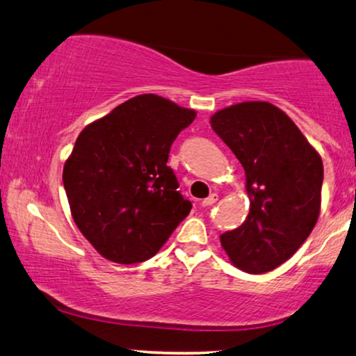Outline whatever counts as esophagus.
Masks as SVG:
<instances>
[{"label": "esophagus", "mask_w": 356, "mask_h": 356, "mask_svg": "<svg viewBox=\"0 0 356 356\" xmlns=\"http://www.w3.org/2000/svg\"><path fill=\"white\" fill-rule=\"evenodd\" d=\"M218 200H219V195H218V193H211L208 198L202 200V203H200V204H202L203 208H208V207H211V204L216 203Z\"/></svg>", "instance_id": "obj_1"}]
</instances>
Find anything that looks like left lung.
Segmentation results:
<instances>
[{"label":"left lung","mask_w":356,"mask_h":356,"mask_svg":"<svg viewBox=\"0 0 356 356\" xmlns=\"http://www.w3.org/2000/svg\"><path fill=\"white\" fill-rule=\"evenodd\" d=\"M211 127L245 169L250 213L221 235L235 268L273 271L297 252L321 209L324 169L295 122L268 102H245L211 116Z\"/></svg>","instance_id":"obj_1"}]
</instances>
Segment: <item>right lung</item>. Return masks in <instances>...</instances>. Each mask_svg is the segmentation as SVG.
<instances>
[{"instance_id":"right-lung-1","label":"right lung","mask_w":356,"mask_h":356,"mask_svg":"<svg viewBox=\"0 0 356 356\" xmlns=\"http://www.w3.org/2000/svg\"><path fill=\"white\" fill-rule=\"evenodd\" d=\"M197 113L158 95H138L79 134L63 171L80 232L109 261L154 257L192 203L168 166L171 145Z\"/></svg>"}]
</instances>
